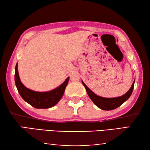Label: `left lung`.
Here are the masks:
<instances>
[{"label":"left lung","mask_w":150,"mask_h":150,"mask_svg":"<svg viewBox=\"0 0 150 150\" xmlns=\"http://www.w3.org/2000/svg\"><path fill=\"white\" fill-rule=\"evenodd\" d=\"M134 83H135V80H134L133 82L130 89H129V91L126 93L124 94V95L121 96H118V97L115 98H105L102 97V96L96 95V94L94 93L82 81L83 85H84V87H85V89L87 91V93L91 100L93 101L96 106H97L98 108H100V109H102V110H114V109L118 108V106L122 105L125 101L128 100L129 97L131 96L132 93Z\"/></svg>","instance_id":"obj_1"}]
</instances>
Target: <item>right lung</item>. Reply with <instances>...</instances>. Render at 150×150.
<instances>
[{"mask_svg":"<svg viewBox=\"0 0 150 150\" xmlns=\"http://www.w3.org/2000/svg\"><path fill=\"white\" fill-rule=\"evenodd\" d=\"M69 78L67 77L62 85L52 91L37 92L29 89L22 84L18 71V63L15 67L14 80L18 91L26 103L35 108H49L56 105L62 98L69 82Z\"/></svg>","mask_w":150,"mask_h":150,"instance_id":"add662e5","label":"right lung"}]
</instances>
